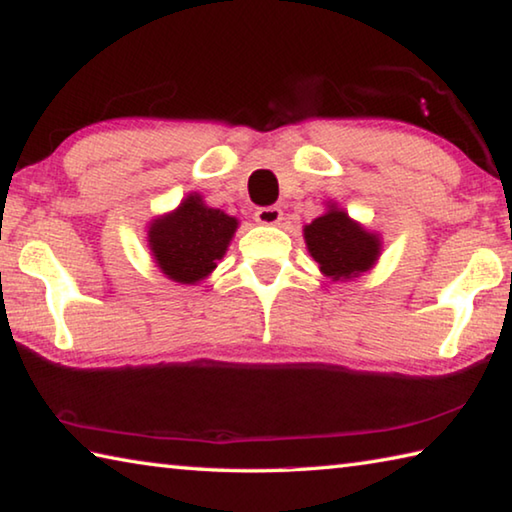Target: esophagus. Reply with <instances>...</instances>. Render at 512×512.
<instances>
[{
	"label": "esophagus",
	"mask_w": 512,
	"mask_h": 512,
	"mask_svg": "<svg viewBox=\"0 0 512 512\" xmlns=\"http://www.w3.org/2000/svg\"><path fill=\"white\" fill-rule=\"evenodd\" d=\"M255 221L259 225H277L282 221V210L280 207H259V210L255 212Z\"/></svg>",
	"instance_id": "1"
}]
</instances>
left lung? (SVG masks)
Here are the masks:
<instances>
[{
  "mask_svg": "<svg viewBox=\"0 0 512 512\" xmlns=\"http://www.w3.org/2000/svg\"><path fill=\"white\" fill-rule=\"evenodd\" d=\"M309 255L332 282H350L368 273L381 255V237L332 201L325 214L302 228Z\"/></svg>",
  "mask_w": 512,
  "mask_h": 512,
  "instance_id": "left-lung-1",
  "label": "left lung"
}]
</instances>
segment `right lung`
<instances>
[{
    "label": "right lung",
    "mask_w": 512,
    "mask_h": 512,
    "mask_svg": "<svg viewBox=\"0 0 512 512\" xmlns=\"http://www.w3.org/2000/svg\"><path fill=\"white\" fill-rule=\"evenodd\" d=\"M239 228L237 216L210 207L198 192L176 210L155 216L146 228L153 264L178 284H198L210 275Z\"/></svg>",
    "instance_id": "1"
}]
</instances>
